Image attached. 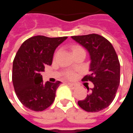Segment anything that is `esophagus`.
Returning a JSON list of instances; mask_svg holds the SVG:
<instances>
[{"label":"esophagus","mask_w":133,"mask_h":133,"mask_svg":"<svg viewBox=\"0 0 133 133\" xmlns=\"http://www.w3.org/2000/svg\"><path fill=\"white\" fill-rule=\"evenodd\" d=\"M68 86L70 87L72 89H75L76 88H77V85H75V84H73V83H68Z\"/></svg>","instance_id":"34e87169"}]
</instances>
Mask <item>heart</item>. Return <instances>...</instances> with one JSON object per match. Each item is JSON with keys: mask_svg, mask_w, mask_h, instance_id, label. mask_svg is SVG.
I'll return each instance as SVG.
<instances>
[{"mask_svg": "<svg viewBox=\"0 0 133 133\" xmlns=\"http://www.w3.org/2000/svg\"><path fill=\"white\" fill-rule=\"evenodd\" d=\"M80 50H84L80 46H74L73 47V48H72V52H78V51H80ZM57 55H58V52L55 54V57ZM65 76H66L68 78H69V79H73V78L75 77V74L73 72H71V71H68V72L65 73Z\"/></svg>", "mask_w": 133, "mask_h": 133, "instance_id": "obj_1", "label": "heart"}]
</instances>
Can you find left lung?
<instances>
[{"label":"left lung","instance_id":"1","mask_svg":"<svg viewBox=\"0 0 133 133\" xmlns=\"http://www.w3.org/2000/svg\"><path fill=\"white\" fill-rule=\"evenodd\" d=\"M71 38L85 48L90 56V74L83 81H91L94 88L78 105L84 110L96 112L108 107L114 100L120 85V65L114 48L106 38L98 34L75 35ZM89 91V88H87Z\"/></svg>","mask_w":133,"mask_h":133}]
</instances>
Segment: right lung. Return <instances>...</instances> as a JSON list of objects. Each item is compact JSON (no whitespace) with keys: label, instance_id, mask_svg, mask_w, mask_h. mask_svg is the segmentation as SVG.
<instances>
[{"label":"right lung","instance_id":"right-lung-1","mask_svg":"<svg viewBox=\"0 0 133 133\" xmlns=\"http://www.w3.org/2000/svg\"><path fill=\"white\" fill-rule=\"evenodd\" d=\"M67 36L48 38L36 35L24 41L16 53L13 64L12 81L21 103L33 111H43L55 100L61 82L44 83L41 72L52 64L56 48Z\"/></svg>","mask_w":133,"mask_h":133}]
</instances>
